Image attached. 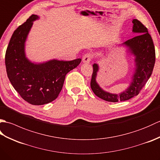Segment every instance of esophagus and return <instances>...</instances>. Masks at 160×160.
<instances>
[{"instance_id":"34e87169","label":"esophagus","mask_w":160,"mask_h":160,"mask_svg":"<svg viewBox=\"0 0 160 160\" xmlns=\"http://www.w3.org/2000/svg\"><path fill=\"white\" fill-rule=\"evenodd\" d=\"M93 58V55L91 53H87L84 54L82 57L83 62L89 63L91 62V60Z\"/></svg>"}]
</instances>
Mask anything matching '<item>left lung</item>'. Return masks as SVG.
Returning <instances> with one entry per match:
<instances>
[{
    "label": "left lung",
    "mask_w": 160,
    "mask_h": 160,
    "mask_svg": "<svg viewBox=\"0 0 160 160\" xmlns=\"http://www.w3.org/2000/svg\"><path fill=\"white\" fill-rule=\"evenodd\" d=\"M132 32L137 33V36L129 39L123 43L128 47L131 53L135 56V71L132 81L128 89L119 94L110 93L101 89L96 82L97 72L99 67L93 64V73L91 80V88L93 93L105 101L117 102L125 101L136 96L151 77L155 62V50L153 42L148 29L137 19L132 20Z\"/></svg>",
    "instance_id": "obj_1"
}]
</instances>
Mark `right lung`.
<instances>
[{"instance_id":"add662e5","label":"right lung","mask_w":160,"mask_h":160,"mask_svg":"<svg viewBox=\"0 0 160 160\" xmlns=\"http://www.w3.org/2000/svg\"><path fill=\"white\" fill-rule=\"evenodd\" d=\"M38 18L32 15L15 30L5 53L6 71L10 82L23 100L33 105H42L56 100L67 73L81 62L78 58L35 64L27 58L25 43L33 22Z\"/></svg>"}]
</instances>
